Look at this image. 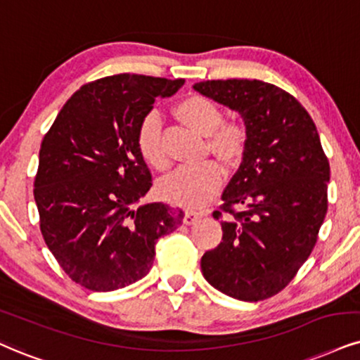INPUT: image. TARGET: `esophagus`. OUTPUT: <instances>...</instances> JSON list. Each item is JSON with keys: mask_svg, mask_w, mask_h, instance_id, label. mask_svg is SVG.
I'll list each match as a JSON object with an SVG mask.
<instances>
[{"mask_svg": "<svg viewBox=\"0 0 360 360\" xmlns=\"http://www.w3.org/2000/svg\"><path fill=\"white\" fill-rule=\"evenodd\" d=\"M202 217V214L200 212H195V210H187L185 212V217H184V221L187 225H192V224H195V221H197L198 219H200Z\"/></svg>", "mask_w": 360, "mask_h": 360, "instance_id": "1", "label": "esophagus"}]
</instances>
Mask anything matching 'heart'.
Returning a JSON list of instances; mask_svg holds the SVG:
<instances>
[{
    "instance_id": "b5f03b06",
    "label": "heart",
    "mask_w": 360,
    "mask_h": 360,
    "mask_svg": "<svg viewBox=\"0 0 360 360\" xmlns=\"http://www.w3.org/2000/svg\"><path fill=\"white\" fill-rule=\"evenodd\" d=\"M175 117L185 127L207 135L208 148L225 163H233L245 148V131L238 123L224 122L220 106L202 95H190L175 106ZM136 148L155 170H167L168 157L162 145V122L148 113L136 130ZM224 184V168L214 160L200 165L180 167L158 184L163 198L185 207H202Z\"/></svg>"
}]
</instances>
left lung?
<instances>
[{"label":"left lung","instance_id":"left-lung-1","mask_svg":"<svg viewBox=\"0 0 360 360\" xmlns=\"http://www.w3.org/2000/svg\"><path fill=\"white\" fill-rule=\"evenodd\" d=\"M202 95L242 115L245 148L214 212L221 242L202 257L203 277L245 302L288 285L312 254L326 219L330 167L316 123L295 96L260 79H208Z\"/></svg>","mask_w":360,"mask_h":360}]
</instances>
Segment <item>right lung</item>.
Segmentation results:
<instances>
[{"instance_id":"obj_1","label":"right lung","mask_w":360,"mask_h":360,"mask_svg":"<svg viewBox=\"0 0 360 360\" xmlns=\"http://www.w3.org/2000/svg\"><path fill=\"white\" fill-rule=\"evenodd\" d=\"M181 85L133 73L95 79L73 93L43 136L33 188L39 230L65 274L88 290L145 277L158 238L184 221L179 207L133 208L152 187L136 130L155 100Z\"/></svg>"}]
</instances>
